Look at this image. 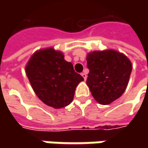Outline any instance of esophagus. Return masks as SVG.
<instances>
[{"label":"esophagus","mask_w":148,"mask_h":148,"mask_svg":"<svg viewBox=\"0 0 148 148\" xmlns=\"http://www.w3.org/2000/svg\"><path fill=\"white\" fill-rule=\"evenodd\" d=\"M82 76L83 78H84V80H86V77H87V76H86V73L85 71L82 73Z\"/></svg>","instance_id":"34e87169"}]
</instances>
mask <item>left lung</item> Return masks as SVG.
Listing matches in <instances>:
<instances>
[{
  "label": "left lung",
  "instance_id": "8db88e82",
  "mask_svg": "<svg viewBox=\"0 0 148 148\" xmlns=\"http://www.w3.org/2000/svg\"><path fill=\"white\" fill-rule=\"evenodd\" d=\"M90 70L86 84L94 99L100 105H110L119 99L127 88L132 63L114 50L94 51L87 55Z\"/></svg>",
  "mask_w": 148,
  "mask_h": 148
}]
</instances>
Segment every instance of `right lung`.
<instances>
[{
    "label": "right lung",
    "instance_id": "1",
    "mask_svg": "<svg viewBox=\"0 0 148 148\" xmlns=\"http://www.w3.org/2000/svg\"><path fill=\"white\" fill-rule=\"evenodd\" d=\"M32 88L45 105L55 109L70 105L77 85L84 81L71 62L53 48L40 49L32 55L25 66Z\"/></svg>",
    "mask_w": 148,
    "mask_h": 148
}]
</instances>
